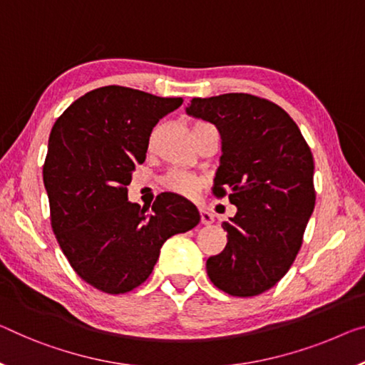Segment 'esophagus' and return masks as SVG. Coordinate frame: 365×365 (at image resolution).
Wrapping results in <instances>:
<instances>
[{
	"mask_svg": "<svg viewBox=\"0 0 365 365\" xmlns=\"http://www.w3.org/2000/svg\"><path fill=\"white\" fill-rule=\"evenodd\" d=\"M199 210H200V220H202V223H204V225H210V223L214 222V215H212L207 209H204V207H200Z\"/></svg>",
	"mask_w": 365,
	"mask_h": 365,
	"instance_id": "obj_1",
	"label": "esophagus"
}]
</instances>
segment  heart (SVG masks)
Returning <instances> with one entry per match:
<instances>
[{
    "label": "heart",
    "mask_w": 365,
    "mask_h": 365,
    "mask_svg": "<svg viewBox=\"0 0 365 365\" xmlns=\"http://www.w3.org/2000/svg\"><path fill=\"white\" fill-rule=\"evenodd\" d=\"M202 124H204V122H197V124H194L192 128ZM161 184H163V187L170 190V192L184 195V197H192L202 186V178L187 171L171 170L161 178Z\"/></svg>",
    "instance_id": "obj_1"
}]
</instances>
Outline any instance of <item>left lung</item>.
<instances>
[{
	"label": "left lung",
	"instance_id": "1",
	"mask_svg": "<svg viewBox=\"0 0 365 365\" xmlns=\"http://www.w3.org/2000/svg\"><path fill=\"white\" fill-rule=\"evenodd\" d=\"M186 112L220 132L212 190L237 207L222 223L225 250L207 259V274L230 295H259L292 266L315 209L310 147L287 112L253 94L194 98Z\"/></svg>",
	"mask_w": 365,
	"mask_h": 365
}]
</instances>
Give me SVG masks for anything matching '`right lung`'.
<instances>
[{
	"label": "right lung",
	"mask_w": 365,
	"mask_h": 365,
	"mask_svg": "<svg viewBox=\"0 0 365 365\" xmlns=\"http://www.w3.org/2000/svg\"><path fill=\"white\" fill-rule=\"evenodd\" d=\"M182 98L125 86L93 89L52 127L43 163L50 220L70 266L106 294L130 292L153 271L165 241L200 222L197 207L161 192L151 212L127 197L150 133Z\"/></svg>",
	"instance_id": "right-lung-1"
}]
</instances>
